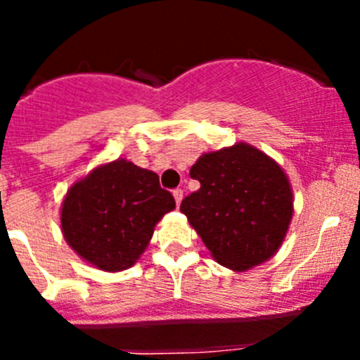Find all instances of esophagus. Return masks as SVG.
<instances>
[{
  "mask_svg": "<svg viewBox=\"0 0 360 360\" xmlns=\"http://www.w3.org/2000/svg\"><path fill=\"white\" fill-rule=\"evenodd\" d=\"M173 196H174V202H176V205H180V203H182V198H184V191L182 189H174Z\"/></svg>",
  "mask_w": 360,
  "mask_h": 360,
  "instance_id": "esophagus-1",
  "label": "esophagus"
}]
</instances>
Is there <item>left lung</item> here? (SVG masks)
<instances>
[{
    "label": "left lung",
    "mask_w": 360,
    "mask_h": 360,
    "mask_svg": "<svg viewBox=\"0 0 360 360\" xmlns=\"http://www.w3.org/2000/svg\"><path fill=\"white\" fill-rule=\"evenodd\" d=\"M189 174L200 189L180 211L219 265L245 272L276 256L294 216V191L274 158L238 142L200 155Z\"/></svg>",
    "instance_id": "1"
}]
</instances>
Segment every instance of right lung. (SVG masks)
<instances>
[{"label": "right lung", "mask_w": 360, "mask_h": 360, "mask_svg": "<svg viewBox=\"0 0 360 360\" xmlns=\"http://www.w3.org/2000/svg\"><path fill=\"white\" fill-rule=\"evenodd\" d=\"M174 207L157 173L117 158L95 165L66 191L61 232L82 262L122 272L141 259L157 224Z\"/></svg>", "instance_id": "1"}]
</instances>
